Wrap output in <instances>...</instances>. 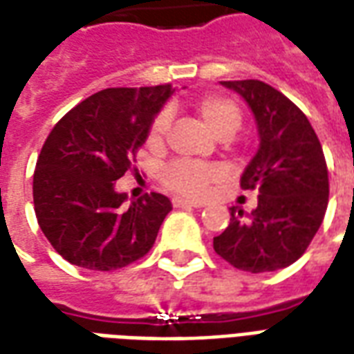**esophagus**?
Here are the masks:
<instances>
[{
	"mask_svg": "<svg viewBox=\"0 0 354 354\" xmlns=\"http://www.w3.org/2000/svg\"><path fill=\"white\" fill-rule=\"evenodd\" d=\"M172 206L174 208H203V203H193V201H185V198H172Z\"/></svg>",
	"mask_w": 354,
	"mask_h": 354,
	"instance_id": "34e87169",
	"label": "esophagus"
}]
</instances>
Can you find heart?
Instances as JSON below:
<instances>
[{
  "label": "heart",
  "mask_w": 354,
  "mask_h": 354,
  "mask_svg": "<svg viewBox=\"0 0 354 354\" xmlns=\"http://www.w3.org/2000/svg\"><path fill=\"white\" fill-rule=\"evenodd\" d=\"M193 111L217 137L227 138L242 124V112L229 97L219 93H206L193 103ZM170 118L167 112H159L148 129V146L151 150L163 148L169 135ZM221 176V169L216 165H206L191 159H174L159 174L163 187L187 198H203L212 184Z\"/></svg>",
  "instance_id": "heart-1"
}]
</instances>
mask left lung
Wrapping results in <instances>:
<instances>
[{
	"label": "left lung",
	"mask_w": 354,
	"mask_h": 354,
	"mask_svg": "<svg viewBox=\"0 0 354 354\" xmlns=\"http://www.w3.org/2000/svg\"><path fill=\"white\" fill-rule=\"evenodd\" d=\"M255 114L261 146L240 185L259 189L257 208L243 216L230 208V223L214 250L238 270L274 272L302 257L328 206V169L323 148L297 104L261 80H225Z\"/></svg>",
	"instance_id": "left-lung-1"
}]
</instances>
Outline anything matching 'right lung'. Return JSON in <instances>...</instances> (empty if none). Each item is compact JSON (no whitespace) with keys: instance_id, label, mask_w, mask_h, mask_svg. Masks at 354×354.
Wrapping results in <instances>:
<instances>
[{"instance_id":"1","label":"right lung","mask_w":354,"mask_h":354,"mask_svg":"<svg viewBox=\"0 0 354 354\" xmlns=\"http://www.w3.org/2000/svg\"><path fill=\"white\" fill-rule=\"evenodd\" d=\"M170 84L106 88L71 109L50 131L33 172V208L52 248L86 270L112 272L142 259L172 204L144 193L124 208L114 182L135 172L138 150Z\"/></svg>"}]
</instances>
